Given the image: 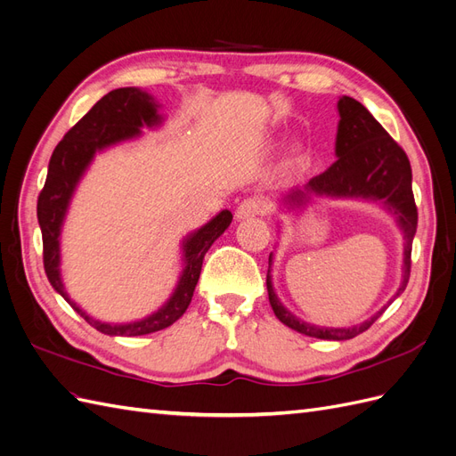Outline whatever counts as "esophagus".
<instances>
[{
	"label": "esophagus",
	"mask_w": 456,
	"mask_h": 456,
	"mask_svg": "<svg viewBox=\"0 0 456 456\" xmlns=\"http://www.w3.org/2000/svg\"><path fill=\"white\" fill-rule=\"evenodd\" d=\"M268 211V201L262 198H247L243 200L238 209H236V218L238 220H247V218H255L265 215Z\"/></svg>",
	"instance_id": "34e87169"
}]
</instances>
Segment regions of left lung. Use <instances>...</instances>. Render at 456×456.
<instances>
[{"label":"left lung","instance_id":"8db88e82","mask_svg":"<svg viewBox=\"0 0 456 456\" xmlns=\"http://www.w3.org/2000/svg\"><path fill=\"white\" fill-rule=\"evenodd\" d=\"M337 108L340 116L335 141L337 161L322 175L310 178L305 186L289 190L281 198V205H285L287 209H302L314 198L365 200L382 205L386 211L395 216V223L403 233V275L402 285L388 300V305L363 323L352 327H320L302 322L300 317L281 305V300L273 291L270 273L273 255L270 253L266 287L275 317L300 335L323 340H348L363 333L405 291L411 275V247L419 223L415 196H412L411 186V163L403 148L384 131L369 110L352 96H340Z\"/></svg>","mask_w":456,"mask_h":456}]
</instances>
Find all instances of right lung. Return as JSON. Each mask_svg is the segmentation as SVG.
<instances>
[{
  "mask_svg": "<svg viewBox=\"0 0 456 456\" xmlns=\"http://www.w3.org/2000/svg\"><path fill=\"white\" fill-rule=\"evenodd\" d=\"M159 108L161 104L154 96L139 87H121L104 94L54 148L45 186L37 198V223L41 238H44V266L49 283L89 325L110 337L150 335L173 325L178 317H183L194 297L205 253L232 223V213L224 209L196 232L188 233L183 240L184 268L178 275L173 295L161 308L142 320L129 323H106L94 320L68 297L61 275V233L74 191L99 151L118 142L136 139L142 134V127H159L163 123Z\"/></svg>",
  "mask_w": 456,
  "mask_h": 456,
  "instance_id": "1",
  "label": "right lung"
}]
</instances>
